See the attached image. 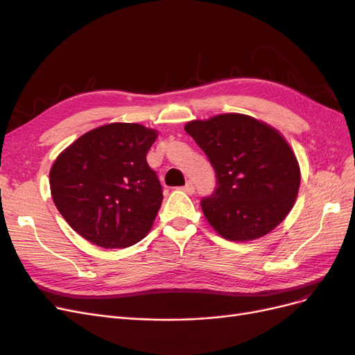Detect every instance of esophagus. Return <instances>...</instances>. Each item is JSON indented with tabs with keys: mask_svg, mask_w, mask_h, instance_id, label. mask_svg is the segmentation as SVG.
Segmentation results:
<instances>
[{
	"mask_svg": "<svg viewBox=\"0 0 355 355\" xmlns=\"http://www.w3.org/2000/svg\"><path fill=\"white\" fill-rule=\"evenodd\" d=\"M182 191L187 192V194H192V192H194V184H192L191 180H188L185 187H182Z\"/></svg>",
	"mask_w": 355,
	"mask_h": 355,
	"instance_id": "esophagus-1",
	"label": "esophagus"
}]
</instances>
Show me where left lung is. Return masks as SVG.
I'll use <instances>...</instances> for the list:
<instances>
[{
  "instance_id": "left-lung-1",
  "label": "left lung",
  "mask_w": 355,
  "mask_h": 355,
  "mask_svg": "<svg viewBox=\"0 0 355 355\" xmlns=\"http://www.w3.org/2000/svg\"><path fill=\"white\" fill-rule=\"evenodd\" d=\"M185 132L216 171L218 188L201 209L220 237L257 240L286 219L299 192L300 167L277 128L231 112L188 121Z\"/></svg>"
}]
</instances>
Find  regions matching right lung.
<instances>
[{"label":"right lung","mask_w":355,"mask_h":355,"mask_svg":"<svg viewBox=\"0 0 355 355\" xmlns=\"http://www.w3.org/2000/svg\"><path fill=\"white\" fill-rule=\"evenodd\" d=\"M158 132L137 123H111L84 133L50 168L51 198L69 227L105 249L146 237L163 201L146 154Z\"/></svg>","instance_id":"obj_1"}]
</instances>
